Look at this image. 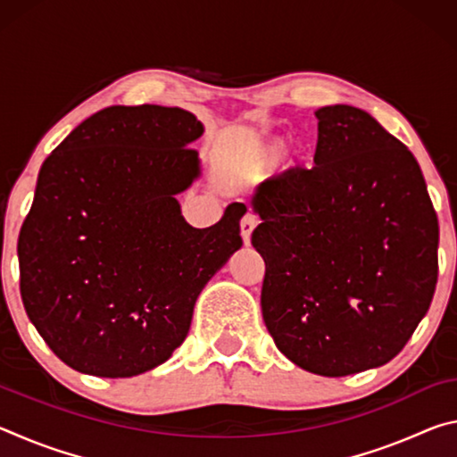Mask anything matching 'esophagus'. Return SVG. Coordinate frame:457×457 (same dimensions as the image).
Here are the masks:
<instances>
[{
    "label": "esophagus",
    "mask_w": 457,
    "mask_h": 457,
    "mask_svg": "<svg viewBox=\"0 0 457 457\" xmlns=\"http://www.w3.org/2000/svg\"><path fill=\"white\" fill-rule=\"evenodd\" d=\"M253 228H256V220H253V215H250V213L244 215L242 221H239V234H242V239H244L245 245L250 244Z\"/></svg>",
    "instance_id": "esophagus-1"
}]
</instances>
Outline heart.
<instances>
[{
	"label": "heart",
	"mask_w": 457,
	"mask_h": 457,
	"mask_svg": "<svg viewBox=\"0 0 457 457\" xmlns=\"http://www.w3.org/2000/svg\"><path fill=\"white\" fill-rule=\"evenodd\" d=\"M280 149H282L280 138H276L272 143L258 145L256 149H253L250 161H247V169H250V171H260V169H264L266 165L272 163V161L278 157V153H280Z\"/></svg>",
	"instance_id": "obj_1"
}]
</instances>
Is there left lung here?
Returning <instances> with one entry per match:
<instances>
[{
  "mask_svg": "<svg viewBox=\"0 0 457 457\" xmlns=\"http://www.w3.org/2000/svg\"><path fill=\"white\" fill-rule=\"evenodd\" d=\"M312 169L252 195L262 316L280 353L322 377L389 362L437 284V215L413 153L369 112L322 106Z\"/></svg>",
  "mask_w": 457,
  "mask_h": 457,
  "instance_id": "obj_1",
  "label": "left lung"
}]
</instances>
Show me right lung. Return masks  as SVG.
Returning <instances> with one entry per match:
<instances>
[{
    "label": "right lung",
    "mask_w": 457,
    "mask_h": 457,
    "mask_svg": "<svg viewBox=\"0 0 457 457\" xmlns=\"http://www.w3.org/2000/svg\"><path fill=\"white\" fill-rule=\"evenodd\" d=\"M204 125L177 106H108L37 175L18 237L21 303L79 373L135 377L187 337L204 286L242 247L244 204L197 229L175 199L201 175Z\"/></svg>",
    "instance_id": "obj_1"
}]
</instances>
